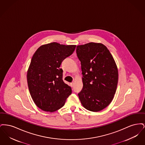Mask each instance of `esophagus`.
Wrapping results in <instances>:
<instances>
[{
	"mask_svg": "<svg viewBox=\"0 0 145 145\" xmlns=\"http://www.w3.org/2000/svg\"><path fill=\"white\" fill-rule=\"evenodd\" d=\"M74 83H73V82L71 83V86L72 87H73V86H74Z\"/></svg>",
	"mask_w": 145,
	"mask_h": 145,
	"instance_id": "obj_1",
	"label": "esophagus"
}]
</instances>
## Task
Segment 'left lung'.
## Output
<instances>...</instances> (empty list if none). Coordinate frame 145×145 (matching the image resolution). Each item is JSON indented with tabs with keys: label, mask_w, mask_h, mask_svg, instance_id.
<instances>
[{
	"label": "left lung",
	"mask_w": 145,
	"mask_h": 145,
	"mask_svg": "<svg viewBox=\"0 0 145 145\" xmlns=\"http://www.w3.org/2000/svg\"><path fill=\"white\" fill-rule=\"evenodd\" d=\"M81 62L83 89L78 93L83 106L98 112L108 106L117 89V66L109 50L102 43L90 42L76 46Z\"/></svg>",
	"instance_id": "1"
}]
</instances>
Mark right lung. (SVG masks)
Returning a JSON list of instances; mask_svg holds the SVG:
<instances>
[{
    "label": "right lung",
    "mask_w": 145,
    "mask_h": 145,
    "mask_svg": "<svg viewBox=\"0 0 145 145\" xmlns=\"http://www.w3.org/2000/svg\"><path fill=\"white\" fill-rule=\"evenodd\" d=\"M76 47L52 42L40 47L33 56L27 72L28 88L35 103L42 110H59L72 93L71 88L62 80L60 67Z\"/></svg>",
    "instance_id": "obj_1"
}]
</instances>
